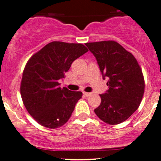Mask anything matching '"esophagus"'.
Instances as JSON below:
<instances>
[{
  "mask_svg": "<svg viewBox=\"0 0 161 161\" xmlns=\"http://www.w3.org/2000/svg\"><path fill=\"white\" fill-rule=\"evenodd\" d=\"M83 95L85 96H86V97H88V96H90L92 95V93H89V92H83Z\"/></svg>",
  "mask_w": 161,
  "mask_h": 161,
  "instance_id": "1",
  "label": "esophagus"
}]
</instances>
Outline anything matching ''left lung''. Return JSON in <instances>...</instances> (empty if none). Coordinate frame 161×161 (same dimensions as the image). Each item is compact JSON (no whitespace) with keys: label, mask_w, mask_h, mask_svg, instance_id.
<instances>
[{"label":"left lung","mask_w":161,"mask_h":161,"mask_svg":"<svg viewBox=\"0 0 161 161\" xmlns=\"http://www.w3.org/2000/svg\"><path fill=\"white\" fill-rule=\"evenodd\" d=\"M98 64L109 89L100 95L95 109L100 119L110 125L123 123L138 108L145 92L142 70L133 55L115 41L86 43Z\"/></svg>","instance_id":"obj_1"}]
</instances>
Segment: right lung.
Masks as SVG:
<instances>
[{
	"label": "right lung",
	"mask_w": 161,
	"mask_h": 161,
	"mask_svg": "<svg viewBox=\"0 0 161 161\" xmlns=\"http://www.w3.org/2000/svg\"><path fill=\"white\" fill-rule=\"evenodd\" d=\"M88 50L82 44L52 42L34 53L24 68L20 94L25 108L37 123L57 129L69 120L81 92L60 88L72 63Z\"/></svg>",
	"instance_id": "add662e5"
}]
</instances>
